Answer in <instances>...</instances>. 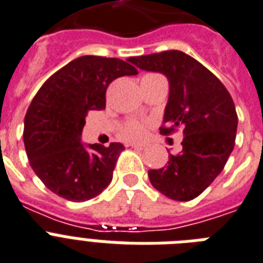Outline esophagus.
I'll list each match as a JSON object with an SVG mask.
<instances>
[{
  "label": "esophagus",
  "mask_w": 263,
  "mask_h": 263,
  "mask_svg": "<svg viewBox=\"0 0 263 263\" xmlns=\"http://www.w3.org/2000/svg\"><path fill=\"white\" fill-rule=\"evenodd\" d=\"M129 146H131L132 148H135V150H144V148H146V144H140V143H131Z\"/></svg>",
  "instance_id": "esophagus-1"
}]
</instances>
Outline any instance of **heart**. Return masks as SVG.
<instances>
[{
    "label": "heart",
    "instance_id": "1",
    "mask_svg": "<svg viewBox=\"0 0 263 263\" xmlns=\"http://www.w3.org/2000/svg\"><path fill=\"white\" fill-rule=\"evenodd\" d=\"M147 127L140 121H129L120 129V136L125 140H140L144 138Z\"/></svg>",
    "mask_w": 263,
    "mask_h": 263
}]
</instances>
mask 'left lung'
Segmentation results:
<instances>
[{"mask_svg": "<svg viewBox=\"0 0 263 263\" xmlns=\"http://www.w3.org/2000/svg\"><path fill=\"white\" fill-rule=\"evenodd\" d=\"M136 67L165 74L170 85L162 135L182 129V151L168 154L166 166L148 170L158 192L176 201H191L205 191L234 150L238 115L220 80L182 51L129 58Z\"/></svg>", "mask_w": 263, "mask_h": 263, "instance_id": "obj_1", "label": "left lung"}]
</instances>
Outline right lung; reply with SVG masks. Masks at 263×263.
<instances>
[{"mask_svg": "<svg viewBox=\"0 0 263 263\" xmlns=\"http://www.w3.org/2000/svg\"><path fill=\"white\" fill-rule=\"evenodd\" d=\"M136 74L121 59L85 55L43 83L25 113L23 138L32 170L51 192L81 202L109 185L124 146L85 147L81 134L87 113L105 109L109 83Z\"/></svg>", "mask_w": 263, "mask_h": 263, "instance_id": "obj_1", "label": "right lung"}]
</instances>
